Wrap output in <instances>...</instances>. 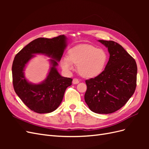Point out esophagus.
<instances>
[{
    "mask_svg": "<svg viewBox=\"0 0 149 149\" xmlns=\"http://www.w3.org/2000/svg\"><path fill=\"white\" fill-rule=\"evenodd\" d=\"M79 80L78 79H76V78H74V79H73V84H78V83H79Z\"/></svg>",
    "mask_w": 149,
    "mask_h": 149,
    "instance_id": "obj_1",
    "label": "esophagus"
}]
</instances>
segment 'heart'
Here are the masks:
<instances>
[{"instance_id":"obj_1","label":"heart","mask_w":149,"mask_h":149,"mask_svg":"<svg viewBox=\"0 0 149 149\" xmlns=\"http://www.w3.org/2000/svg\"><path fill=\"white\" fill-rule=\"evenodd\" d=\"M107 61L108 55L104 49L90 44H79L69 49L68 56L61 58L60 65L65 71L70 72L73 69V63L78 65L81 75L91 78L102 73Z\"/></svg>"}]
</instances>
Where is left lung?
Listing matches in <instances>:
<instances>
[{"mask_svg": "<svg viewBox=\"0 0 149 149\" xmlns=\"http://www.w3.org/2000/svg\"><path fill=\"white\" fill-rule=\"evenodd\" d=\"M108 49L109 59L102 73L86 80L84 100L90 110L111 114L124 106L136 88L137 67L134 58L120 45L99 40Z\"/></svg>", "mask_w": 149, "mask_h": 149, "instance_id": "left-lung-1", "label": "left lung"}]
</instances>
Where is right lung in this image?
Instances as JSON below:
<instances>
[{
  "label": "right lung",
  "mask_w": 149,
  "mask_h": 149,
  "mask_svg": "<svg viewBox=\"0 0 149 149\" xmlns=\"http://www.w3.org/2000/svg\"><path fill=\"white\" fill-rule=\"evenodd\" d=\"M67 46L64 35L53 38H38L33 40L18 53L12 64L13 85L16 94L30 109L39 114L49 113L61 104L66 89L73 79L61 76L56 66ZM36 54L52 58L51 66L46 79L39 84L29 82L24 70L26 64Z\"/></svg>",
  "instance_id": "add662e5"
}]
</instances>
